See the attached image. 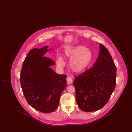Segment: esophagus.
<instances>
[{"mask_svg": "<svg viewBox=\"0 0 132 132\" xmlns=\"http://www.w3.org/2000/svg\"><path fill=\"white\" fill-rule=\"evenodd\" d=\"M66 80L68 84H71L73 82V80L71 77H67L66 78Z\"/></svg>", "mask_w": 132, "mask_h": 132, "instance_id": "obj_1", "label": "esophagus"}]
</instances>
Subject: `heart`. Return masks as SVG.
<instances>
[{"label": "heart", "instance_id": "heart-1", "mask_svg": "<svg viewBox=\"0 0 132 132\" xmlns=\"http://www.w3.org/2000/svg\"><path fill=\"white\" fill-rule=\"evenodd\" d=\"M66 54L70 58L69 63L70 68L76 73L82 72L88 69L94 58L92 52L82 45H78L72 48L67 52ZM57 65L60 68L64 66L65 62L61 57L58 58Z\"/></svg>", "mask_w": 132, "mask_h": 132}]
</instances>
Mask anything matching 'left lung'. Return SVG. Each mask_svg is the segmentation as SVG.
<instances>
[{"label":"left lung","mask_w":132,"mask_h":132,"mask_svg":"<svg viewBox=\"0 0 132 132\" xmlns=\"http://www.w3.org/2000/svg\"><path fill=\"white\" fill-rule=\"evenodd\" d=\"M100 44L99 55L93 67L75 76L73 82L78 105L85 112L102 108L115 88L116 67L108 50Z\"/></svg>","instance_id":"8db88e82"}]
</instances>
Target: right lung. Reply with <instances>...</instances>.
I'll list each match as a JSON object with an SVG mask.
<instances>
[{"label": "right lung", "instance_id": "add662e5", "mask_svg": "<svg viewBox=\"0 0 132 132\" xmlns=\"http://www.w3.org/2000/svg\"><path fill=\"white\" fill-rule=\"evenodd\" d=\"M48 46L30 50L22 65L20 83L28 103L43 113L55 110L61 93L67 85L65 75H59L50 66L55 65L50 58L44 56Z\"/></svg>", "mask_w": 132, "mask_h": 132}]
</instances>
